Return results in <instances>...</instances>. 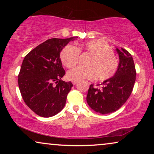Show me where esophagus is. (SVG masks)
Wrapping results in <instances>:
<instances>
[{
	"label": "esophagus",
	"mask_w": 154,
	"mask_h": 154,
	"mask_svg": "<svg viewBox=\"0 0 154 154\" xmlns=\"http://www.w3.org/2000/svg\"><path fill=\"white\" fill-rule=\"evenodd\" d=\"M78 83V82L77 81H72V84H73V85H75V84H76Z\"/></svg>",
	"instance_id": "1"
}]
</instances>
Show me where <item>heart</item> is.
<instances>
[{"instance_id": "1", "label": "heart", "mask_w": 154, "mask_h": 154, "mask_svg": "<svg viewBox=\"0 0 154 154\" xmlns=\"http://www.w3.org/2000/svg\"><path fill=\"white\" fill-rule=\"evenodd\" d=\"M80 52L91 55L88 61V67H76L67 72L68 79L73 81L92 80L97 78L100 81L111 79L119 68V60L108 43L101 40H93L76 47L67 45L60 52V60L66 68H72L79 62Z\"/></svg>"}]
</instances>
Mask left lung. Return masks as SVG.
I'll return each mask as SVG.
<instances>
[{"instance_id": "1", "label": "left lung", "mask_w": 154, "mask_h": 154, "mask_svg": "<svg viewBox=\"0 0 154 154\" xmlns=\"http://www.w3.org/2000/svg\"><path fill=\"white\" fill-rule=\"evenodd\" d=\"M116 50L120 61L116 74L103 82L102 88L90 85L86 98L90 108L102 114L121 108L131 94L135 82V66L131 54L123 48Z\"/></svg>"}]
</instances>
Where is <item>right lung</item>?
Returning a JSON list of instances; mask_svg holds the SVG:
<instances>
[{"instance_id":"right-lung-1","label":"right lung","mask_w":154,"mask_h":154,"mask_svg":"<svg viewBox=\"0 0 154 154\" xmlns=\"http://www.w3.org/2000/svg\"><path fill=\"white\" fill-rule=\"evenodd\" d=\"M77 36L48 39L25 56L18 75V85L25 104L42 117L62 110L73 84L61 80L65 71L60 58L63 48Z\"/></svg>"}]
</instances>
